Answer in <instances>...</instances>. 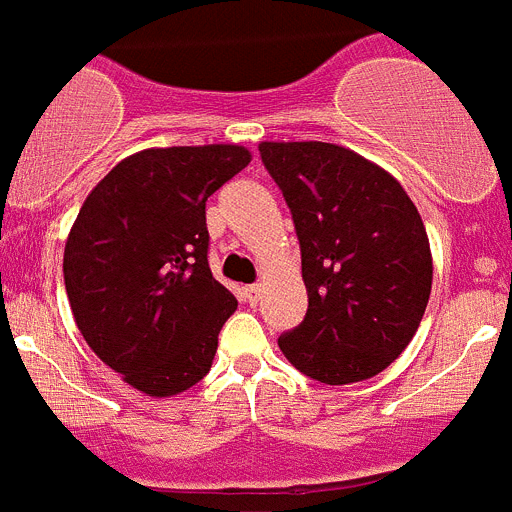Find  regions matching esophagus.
<instances>
[{
  "label": "esophagus",
  "mask_w": 512,
  "mask_h": 512,
  "mask_svg": "<svg viewBox=\"0 0 512 512\" xmlns=\"http://www.w3.org/2000/svg\"><path fill=\"white\" fill-rule=\"evenodd\" d=\"M242 293H245V301L252 303V306H255V303L262 298V288H260V285H247V288L242 290Z\"/></svg>",
  "instance_id": "esophagus-1"
}]
</instances>
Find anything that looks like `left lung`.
Masks as SVG:
<instances>
[{
  "instance_id": "obj_1",
  "label": "left lung",
  "mask_w": 512,
  "mask_h": 512,
  "mask_svg": "<svg viewBox=\"0 0 512 512\" xmlns=\"http://www.w3.org/2000/svg\"><path fill=\"white\" fill-rule=\"evenodd\" d=\"M301 242L308 311L280 334L290 365L326 385L362 382L411 344L434 262L405 188L334 142H260Z\"/></svg>"
}]
</instances>
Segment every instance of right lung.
I'll return each mask as SVG.
<instances>
[{"label": "right lung", "mask_w": 512, "mask_h": 512, "mask_svg": "<svg viewBox=\"0 0 512 512\" xmlns=\"http://www.w3.org/2000/svg\"><path fill=\"white\" fill-rule=\"evenodd\" d=\"M250 160L242 145L140 150L91 188L68 232L63 278L78 331L150 398L211 370L237 298L209 270L206 201Z\"/></svg>", "instance_id": "add662e5"}]
</instances>
